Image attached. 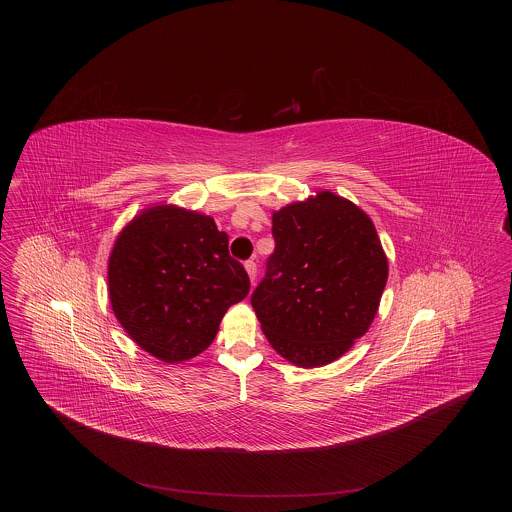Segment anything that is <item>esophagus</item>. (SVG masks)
Listing matches in <instances>:
<instances>
[{
	"mask_svg": "<svg viewBox=\"0 0 512 512\" xmlns=\"http://www.w3.org/2000/svg\"><path fill=\"white\" fill-rule=\"evenodd\" d=\"M245 270H247V274H249L251 284H255V280H257V263H255L253 259L245 261Z\"/></svg>",
	"mask_w": 512,
	"mask_h": 512,
	"instance_id": "1",
	"label": "esophagus"
}]
</instances>
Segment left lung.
<instances>
[{
	"label": "left lung",
	"mask_w": 512,
	"mask_h": 512,
	"mask_svg": "<svg viewBox=\"0 0 512 512\" xmlns=\"http://www.w3.org/2000/svg\"><path fill=\"white\" fill-rule=\"evenodd\" d=\"M274 251L251 307L290 363L336 361L378 311L388 261L376 228L351 201L322 192L272 215Z\"/></svg>",
	"instance_id": "1"
}]
</instances>
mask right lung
I'll use <instances>...</instances> for the list:
<instances>
[{
    "label": "right lung",
    "instance_id": "add662e5",
    "mask_svg": "<svg viewBox=\"0 0 512 512\" xmlns=\"http://www.w3.org/2000/svg\"><path fill=\"white\" fill-rule=\"evenodd\" d=\"M249 292L215 220L172 205L144 211L109 257L115 317L147 353L180 363L205 351L230 305Z\"/></svg>",
    "mask_w": 512,
    "mask_h": 512
}]
</instances>
